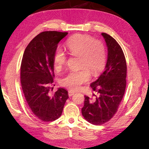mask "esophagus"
Here are the masks:
<instances>
[{
	"mask_svg": "<svg viewBox=\"0 0 149 149\" xmlns=\"http://www.w3.org/2000/svg\"><path fill=\"white\" fill-rule=\"evenodd\" d=\"M74 94H75L74 91H71V90H69V91H68V95H69V96H72L73 95H74Z\"/></svg>",
	"mask_w": 149,
	"mask_h": 149,
	"instance_id": "obj_1",
	"label": "esophagus"
}]
</instances>
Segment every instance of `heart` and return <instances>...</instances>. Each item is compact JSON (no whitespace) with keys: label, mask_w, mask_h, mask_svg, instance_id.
<instances>
[{"label":"heart","mask_w":149,"mask_h":149,"mask_svg":"<svg viewBox=\"0 0 149 149\" xmlns=\"http://www.w3.org/2000/svg\"><path fill=\"white\" fill-rule=\"evenodd\" d=\"M66 47L70 55L79 56V66L81 68L69 72L61 78L60 83L63 86L76 91L82 84L89 81L91 73L96 76L102 71L106 60V47L100 40H94L91 36L85 34L72 36L67 40ZM66 61V53L61 48H56L53 57L55 69L60 71Z\"/></svg>","instance_id":"b5f03b06"}]
</instances>
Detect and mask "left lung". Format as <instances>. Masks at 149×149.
<instances>
[{
  "mask_svg": "<svg viewBox=\"0 0 149 149\" xmlns=\"http://www.w3.org/2000/svg\"><path fill=\"white\" fill-rule=\"evenodd\" d=\"M107 47V60L105 70L91 84L98 93L95 98L84 96L82 115L89 123L102 125L109 121L118 111L126 87L127 64L124 52L111 36L102 33Z\"/></svg>",
  "mask_w": 149,
  "mask_h": 149,
  "instance_id": "1",
  "label": "left lung"
}]
</instances>
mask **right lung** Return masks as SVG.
I'll list each match as a JSON object with an SVG mask.
<instances>
[{
	"mask_svg": "<svg viewBox=\"0 0 149 149\" xmlns=\"http://www.w3.org/2000/svg\"><path fill=\"white\" fill-rule=\"evenodd\" d=\"M68 33L43 31L29 43L22 57L20 81L24 96L33 114L43 122L59 118L68 98L64 88L49 93L55 77L53 54L58 43Z\"/></svg>",
	"mask_w": 149,
	"mask_h": 149,
	"instance_id": "obj_1",
	"label": "right lung"
}]
</instances>
